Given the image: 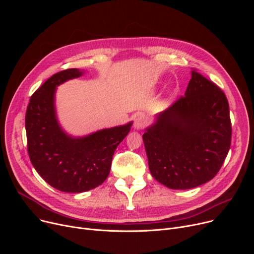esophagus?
<instances>
[{
    "label": "esophagus",
    "mask_w": 254,
    "mask_h": 254,
    "mask_svg": "<svg viewBox=\"0 0 254 254\" xmlns=\"http://www.w3.org/2000/svg\"><path fill=\"white\" fill-rule=\"evenodd\" d=\"M146 126V119L143 116H138L134 122L135 129H142Z\"/></svg>",
    "instance_id": "esophagus-1"
}]
</instances>
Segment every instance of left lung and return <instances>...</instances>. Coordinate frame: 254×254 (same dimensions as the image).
I'll return each mask as SVG.
<instances>
[{
    "label": "left lung",
    "instance_id": "1",
    "mask_svg": "<svg viewBox=\"0 0 254 254\" xmlns=\"http://www.w3.org/2000/svg\"><path fill=\"white\" fill-rule=\"evenodd\" d=\"M232 139L223 91L195 70L180 97L146 128L143 142L151 175L172 190H190L217 174Z\"/></svg>",
    "mask_w": 254,
    "mask_h": 254
}]
</instances>
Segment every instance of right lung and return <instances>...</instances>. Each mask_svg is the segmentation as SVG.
Here are the masks:
<instances>
[{
	"label": "right lung",
	"instance_id": "add662e5",
	"mask_svg": "<svg viewBox=\"0 0 254 254\" xmlns=\"http://www.w3.org/2000/svg\"><path fill=\"white\" fill-rule=\"evenodd\" d=\"M83 71L68 69L52 75L32 96L25 113V130L31 163L49 185L64 192H84L108 177L117 146L132 123L104 128L85 137L63 130L56 113V89Z\"/></svg>",
	"mask_w": 254,
	"mask_h": 254
}]
</instances>
